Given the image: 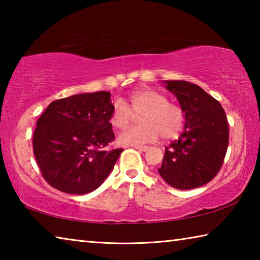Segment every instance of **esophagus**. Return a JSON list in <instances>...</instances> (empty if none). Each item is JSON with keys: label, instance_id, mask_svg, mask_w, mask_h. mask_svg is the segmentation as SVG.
<instances>
[{"label": "esophagus", "instance_id": "esophagus-1", "mask_svg": "<svg viewBox=\"0 0 260 260\" xmlns=\"http://www.w3.org/2000/svg\"><path fill=\"white\" fill-rule=\"evenodd\" d=\"M134 148L138 149L139 151H147L149 149V147H147V146H134Z\"/></svg>", "mask_w": 260, "mask_h": 260}]
</instances>
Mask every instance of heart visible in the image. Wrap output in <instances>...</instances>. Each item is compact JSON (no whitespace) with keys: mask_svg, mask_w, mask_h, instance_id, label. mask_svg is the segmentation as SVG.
I'll list each match as a JSON object with an SVG mask.
<instances>
[{"mask_svg":"<svg viewBox=\"0 0 260 260\" xmlns=\"http://www.w3.org/2000/svg\"><path fill=\"white\" fill-rule=\"evenodd\" d=\"M139 117L140 126L121 132L118 142L122 146H135L156 141L159 135L170 140L177 136L183 126V112L177 104L170 103L164 95L152 89H138L128 98V105L117 100L112 104L110 122L117 129H122Z\"/></svg>","mask_w":260,"mask_h":260,"instance_id":"b5f03b06","label":"heart"}]
</instances>
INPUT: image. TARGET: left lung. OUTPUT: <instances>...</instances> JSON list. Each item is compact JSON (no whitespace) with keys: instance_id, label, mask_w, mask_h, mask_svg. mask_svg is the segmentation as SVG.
Wrapping results in <instances>:
<instances>
[{"instance_id":"obj_1","label":"left lung","mask_w":260,"mask_h":260,"mask_svg":"<svg viewBox=\"0 0 260 260\" xmlns=\"http://www.w3.org/2000/svg\"><path fill=\"white\" fill-rule=\"evenodd\" d=\"M184 113L183 133L165 148L160 177L177 189L203 186L218 174L226 156L230 129L226 113L217 100L195 83L164 81Z\"/></svg>"}]
</instances>
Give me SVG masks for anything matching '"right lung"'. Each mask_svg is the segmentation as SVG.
<instances>
[{
  "label": "right lung",
  "instance_id": "obj_1",
  "mask_svg": "<svg viewBox=\"0 0 260 260\" xmlns=\"http://www.w3.org/2000/svg\"><path fill=\"white\" fill-rule=\"evenodd\" d=\"M109 91L51 102L37 122L33 152L42 177L58 190L82 195L98 189L124 149L104 150L114 140Z\"/></svg>",
  "mask_w": 260,
  "mask_h": 260
}]
</instances>
